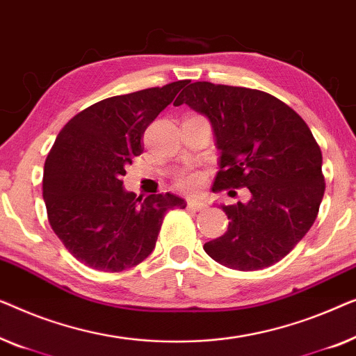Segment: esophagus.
Wrapping results in <instances>:
<instances>
[{"label":"esophagus","instance_id":"34e87169","mask_svg":"<svg viewBox=\"0 0 356 356\" xmlns=\"http://www.w3.org/2000/svg\"><path fill=\"white\" fill-rule=\"evenodd\" d=\"M187 207L193 211H203V209L208 208V204L204 202H200V200H188Z\"/></svg>","mask_w":356,"mask_h":356}]
</instances>
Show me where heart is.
I'll return each instance as SVG.
<instances>
[{"mask_svg":"<svg viewBox=\"0 0 356 356\" xmlns=\"http://www.w3.org/2000/svg\"><path fill=\"white\" fill-rule=\"evenodd\" d=\"M204 184V174L200 171H187L182 172L177 179V187L185 192H197Z\"/></svg>","mask_w":356,"mask_h":356,"instance_id":"obj_1","label":"heart"}]
</instances>
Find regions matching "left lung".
Instances as JSON below:
<instances>
[{"instance_id":"obj_1","label":"left lung","mask_w":356,"mask_h":356,"mask_svg":"<svg viewBox=\"0 0 356 356\" xmlns=\"http://www.w3.org/2000/svg\"><path fill=\"white\" fill-rule=\"evenodd\" d=\"M174 104H187L211 124L221 169L213 190L247 187L250 195L221 203L227 232L204 243V252L237 271L280 261L313 226L324 195L323 154L312 130L259 90L193 82Z\"/></svg>"}]
</instances>
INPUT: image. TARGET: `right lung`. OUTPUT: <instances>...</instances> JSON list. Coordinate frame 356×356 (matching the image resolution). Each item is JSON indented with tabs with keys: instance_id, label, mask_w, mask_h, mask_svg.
Wrapping results in <instances>:
<instances>
[{
	"instance_id": "add662e5",
	"label": "right lung",
	"mask_w": 356,
	"mask_h": 356,
	"mask_svg": "<svg viewBox=\"0 0 356 356\" xmlns=\"http://www.w3.org/2000/svg\"><path fill=\"white\" fill-rule=\"evenodd\" d=\"M184 85L102 99L74 116L49 149L43 172L48 221L88 268L119 273L137 266L154 250L164 214L187 207L172 193L137 198L122 184L126 168L143 152V132Z\"/></svg>"
}]
</instances>
